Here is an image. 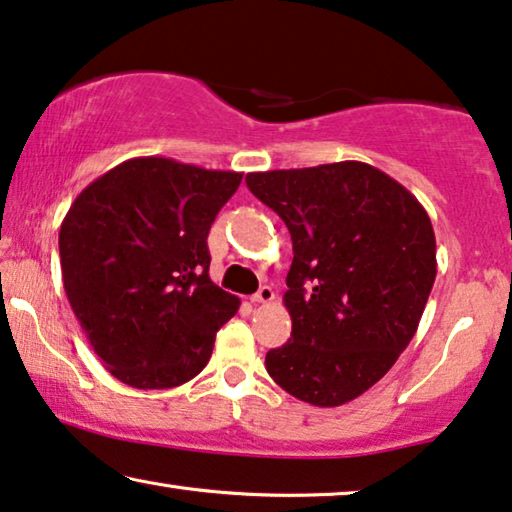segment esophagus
Segmentation results:
<instances>
[{
	"label": "esophagus",
	"instance_id": "1",
	"mask_svg": "<svg viewBox=\"0 0 512 512\" xmlns=\"http://www.w3.org/2000/svg\"><path fill=\"white\" fill-rule=\"evenodd\" d=\"M272 300H274V291L270 286H261V288H258V293L251 295V302H256V305H258V302L268 305V302H272Z\"/></svg>",
	"mask_w": 512,
	"mask_h": 512
}]
</instances>
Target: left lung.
I'll return each mask as SVG.
<instances>
[{
	"label": "left lung",
	"mask_w": 512,
	"mask_h": 512,
	"mask_svg": "<svg viewBox=\"0 0 512 512\" xmlns=\"http://www.w3.org/2000/svg\"><path fill=\"white\" fill-rule=\"evenodd\" d=\"M293 240L284 305L293 332L265 355L288 395L342 406L388 374L416 335L436 279L425 207L362 161L249 173Z\"/></svg>",
	"instance_id": "left-lung-1"
}]
</instances>
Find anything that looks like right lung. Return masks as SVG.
<instances>
[{
  "mask_svg": "<svg viewBox=\"0 0 512 512\" xmlns=\"http://www.w3.org/2000/svg\"><path fill=\"white\" fill-rule=\"evenodd\" d=\"M242 173L166 157L122 161L80 191L59 228L66 298L94 353L138 390L203 372L240 300L210 279L207 233Z\"/></svg>",
  "mask_w": 512,
  "mask_h": 512,
  "instance_id": "1",
  "label": "right lung"
}]
</instances>
